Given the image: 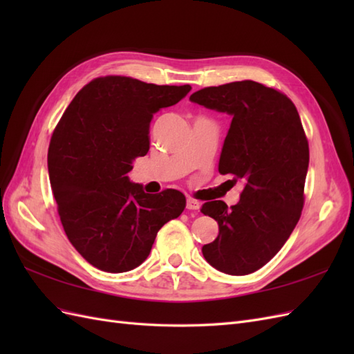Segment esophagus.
Listing matches in <instances>:
<instances>
[{"label": "esophagus", "mask_w": 354, "mask_h": 354, "mask_svg": "<svg viewBox=\"0 0 354 354\" xmlns=\"http://www.w3.org/2000/svg\"><path fill=\"white\" fill-rule=\"evenodd\" d=\"M199 207H201V203L196 199H194V198H189L187 199V202H186V208L187 209L195 211V209H199Z\"/></svg>", "instance_id": "obj_1"}]
</instances>
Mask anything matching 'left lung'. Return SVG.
Wrapping results in <instances>:
<instances>
[{
  "instance_id": "8db88e82",
  "label": "left lung",
  "mask_w": 354,
  "mask_h": 354,
  "mask_svg": "<svg viewBox=\"0 0 354 354\" xmlns=\"http://www.w3.org/2000/svg\"><path fill=\"white\" fill-rule=\"evenodd\" d=\"M190 102L232 116L218 171L243 181L236 205H202L218 223V236L202 254L223 273L250 274L279 252L301 216L308 168L301 120L283 93L248 80L202 88Z\"/></svg>"
}]
</instances>
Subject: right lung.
Listing matches in <instances>:
<instances>
[{"label":"right lung","instance_id":"obj_1","mask_svg":"<svg viewBox=\"0 0 354 354\" xmlns=\"http://www.w3.org/2000/svg\"><path fill=\"white\" fill-rule=\"evenodd\" d=\"M190 90L130 77L95 78L75 95L53 133L47 162L60 221L75 250L99 270L136 269L159 229L183 212L181 192L145 194L127 174L149 151L153 113Z\"/></svg>","mask_w":354,"mask_h":354}]
</instances>
